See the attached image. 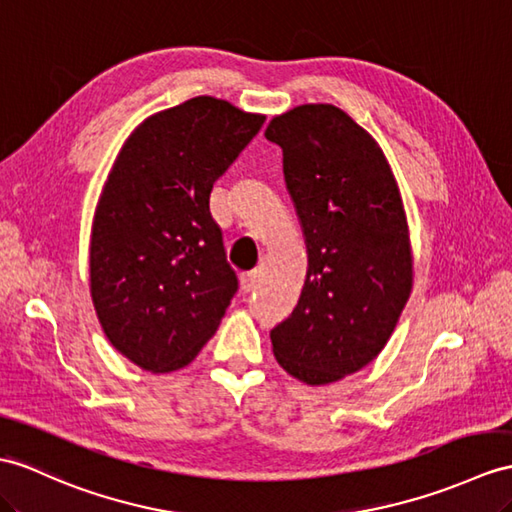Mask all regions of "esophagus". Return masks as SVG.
<instances>
[{
    "label": "esophagus",
    "mask_w": 512,
    "mask_h": 512,
    "mask_svg": "<svg viewBox=\"0 0 512 512\" xmlns=\"http://www.w3.org/2000/svg\"><path fill=\"white\" fill-rule=\"evenodd\" d=\"M258 284H260V271H247L241 276V291L243 293H252Z\"/></svg>",
    "instance_id": "obj_1"
}]
</instances>
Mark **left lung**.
<instances>
[{
    "mask_svg": "<svg viewBox=\"0 0 512 512\" xmlns=\"http://www.w3.org/2000/svg\"><path fill=\"white\" fill-rule=\"evenodd\" d=\"M284 182L302 221L308 273L289 319L271 330L278 363L306 384L363 369L389 341L413 286L400 189L373 136L332 104L271 119Z\"/></svg>",
    "mask_w": 512,
    "mask_h": 512,
    "instance_id": "left-lung-1",
    "label": "left lung"
}]
</instances>
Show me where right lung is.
I'll use <instances>...</instances> for the list:
<instances>
[{"mask_svg":"<svg viewBox=\"0 0 512 512\" xmlns=\"http://www.w3.org/2000/svg\"><path fill=\"white\" fill-rule=\"evenodd\" d=\"M265 123L193 97L136 128L108 173L91 234V295L115 350L145 371L189 365L239 280L210 215L213 184Z\"/></svg>","mask_w":512,"mask_h":512,"instance_id":"add662e5","label":"right lung"}]
</instances>
